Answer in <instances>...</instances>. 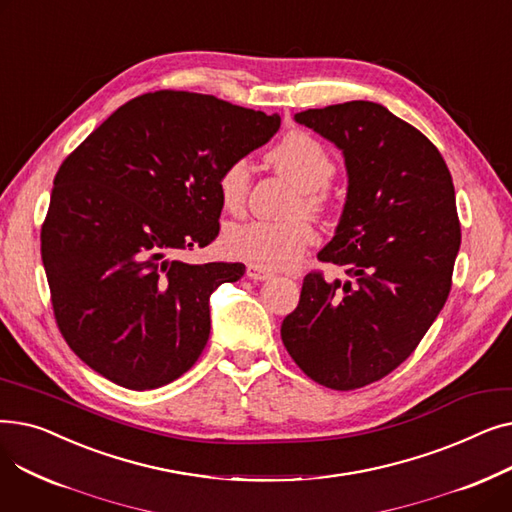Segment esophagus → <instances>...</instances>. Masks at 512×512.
Wrapping results in <instances>:
<instances>
[{"label": "esophagus", "mask_w": 512, "mask_h": 512, "mask_svg": "<svg viewBox=\"0 0 512 512\" xmlns=\"http://www.w3.org/2000/svg\"><path fill=\"white\" fill-rule=\"evenodd\" d=\"M247 276H249L253 282H263V280H270V278H272V272H267V270H263V267L251 263V265L247 267Z\"/></svg>", "instance_id": "obj_1"}]
</instances>
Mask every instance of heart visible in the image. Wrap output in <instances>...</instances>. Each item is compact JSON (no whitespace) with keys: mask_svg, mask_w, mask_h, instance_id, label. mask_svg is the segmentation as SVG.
I'll list each match as a JSON object with an SVG mask.
<instances>
[{"mask_svg":"<svg viewBox=\"0 0 512 512\" xmlns=\"http://www.w3.org/2000/svg\"><path fill=\"white\" fill-rule=\"evenodd\" d=\"M270 161L280 174L299 186L301 197L294 211L303 205L309 211L324 209L328 195L326 184L334 174L330 151L305 132H290L272 149ZM251 170L245 159H234L218 176V193L226 211L238 213L245 207ZM313 242V228L305 218L286 222L253 220L232 224L224 234V247L234 259L249 261L263 270H278L297 261Z\"/></svg>","mask_w":512,"mask_h":512,"instance_id":"heart-1","label":"heart"}]
</instances>
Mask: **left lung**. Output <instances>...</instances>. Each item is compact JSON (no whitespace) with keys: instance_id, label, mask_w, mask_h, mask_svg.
Returning <instances> with one entry per match:
<instances>
[{"instance_id":"1","label":"left lung","mask_w":512,"mask_h":512,"mask_svg":"<svg viewBox=\"0 0 512 512\" xmlns=\"http://www.w3.org/2000/svg\"><path fill=\"white\" fill-rule=\"evenodd\" d=\"M294 120L344 155L346 203L317 259L344 267L346 280L307 274L282 342L313 382L355 390L407 361L448 299L461 247L452 176L436 145L380 103Z\"/></svg>"}]
</instances>
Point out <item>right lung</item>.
I'll use <instances>...</instances> for the list:
<instances>
[{"label":"right lung","instance_id":"obj_1","mask_svg":"<svg viewBox=\"0 0 512 512\" xmlns=\"http://www.w3.org/2000/svg\"><path fill=\"white\" fill-rule=\"evenodd\" d=\"M278 128V114L155 91L118 107L64 159L41 259L53 315L80 361L128 390L166 386L195 365L211 292L245 265L172 255L215 240L220 172Z\"/></svg>","mask_w":512,"mask_h":512}]
</instances>
